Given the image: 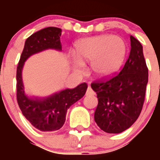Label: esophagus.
Returning <instances> with one entry per match:
<instances>
[{"instance_id":"34e87169","label":"esophagus","mask_w":160,"mask_h":160,"mask_svg":"<svg viewBox=\"0 0 160 160\" xmlns=\"http://www.w3.org/2000/svg\"><path fill=\"white\" fill-rule=\"evenodd\" d=\"M86 94H87V95H93V94H94V92L93 91L91 87H88V88H87V92H86Z\"/></svg>"}]
</instances>
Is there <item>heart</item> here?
<instances>
[{
	"label": "heart",
	"instance_id": "1",
	"mask_svg": "<svg viewBox=\"0 0 160 160\" xmlns=\"http://www.w3.org/2000/svg\"><path fill=\"white\" fill-rule=\"evenodd\" d=\"M127 53V46L118 36L100 35L81 41L76 46L78 64L90 62L98 77H108L121 67Z\"/></svg>",
	"mask_w": 160,
	"mask_h": 160
}]
</instances>
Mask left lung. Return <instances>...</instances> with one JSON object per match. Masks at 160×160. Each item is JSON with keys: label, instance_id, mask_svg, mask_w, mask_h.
<instances>
[{"label": "left lung", "instance_id": "8db88e82", "mask_svg": "<svg viewBox=\"0 0 160 160\" xmlns=\"http://www.w3.org/2000/svg\"><path fill=\"white\" fill-rule=\"evenodd\" d=\"M128 60L119 73L91 83L97 94L94 121L107 133L117 134L137 120L143 106L148 82V68L141 43L133 36Z\"/></svg>", "mask_w": 160, "mask_h": 160}]
</instances>
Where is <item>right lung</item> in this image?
Returning a JSON list of instances; mask_svg holds the SVG:
<instances>
[{
  "label": "right lung",
  "mask_w": 160,
  "mask_h": 160,
  "mask_svg": "<svg viewBox=\"0 0 160 160\" xmlns=\"http://www.w3.org/2000/svg\"><path fill=\"white\" fill-rule=\"evenodd\" d=\"M62 29L57 27L42 29L26 39L17 67V100L25 118L41 131H58L66 121L67 110L84 96L86 82L73 89H66L44 99H32L25 95L22 70L25 60L34 53L47 49L62 50L60 36Z\"/></svg>",
  "instance_id": "right-lung-1"
}]
</instances>
